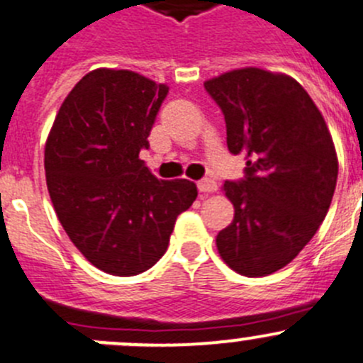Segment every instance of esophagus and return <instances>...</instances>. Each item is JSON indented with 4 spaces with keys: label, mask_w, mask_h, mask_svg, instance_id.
Masks as SVG:
<instances>
[{
    "label": "esophagus",
    "mask_w": 363,
    "mask_h": 363,
    "mask_svg": "<svg viewBox=\"0 0 363 363\" xmlns=\"http://www.w3.org/2000/svg\"><path fill=\"white\" fill-rule=\"evenodd\" d=\"M196 188H199L200 193H203V195H206V193L216 191L218 186H216V182L213 181V179H202V181H199Z\"/></svg>",
    "instance_id": "esophagus-1"
}]
</instances>
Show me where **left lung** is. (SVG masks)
Returning <instances> with one entry per match:
<instances>
[{"mask_svg":"<svg viewBox=\"0 0 363 363\" xmlns=\"http://www.w3.org/2000/svg\"><path fill=\"white\" fill-rule=\"evenodd\" d=\"M220 106L230 154H245V177L225 181L234 220L216 235L221 259L245 277L289 264L314 238L339 174L321 111L286 74L232 70L203 83Z\"/></svg>","mask_w":363,"mask_h":363,"instance_id":"1","label":"left lung"}]
</instances>
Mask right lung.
<instances>
[{
	"label": "right lung",
	"instance_id": "1",
	"mask_svg": "<svg viewBox=\"0 0 363 363\" xmlns=\"http://www.w3.org/2000/svg\"><path fill=\"white\" fill-rule=\"evenodd\" d=\"M167 96V84L131 70H92L63 101L45 143L56 216L86 260L110 275L152 267L199 195L191 181H160L140 160Z\"/></svg>",
	"mask_w": 363,
	"mask_h": 363
}]
</instances>
